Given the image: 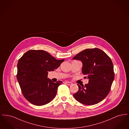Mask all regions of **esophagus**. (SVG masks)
I'll use <instances>...</instances> for the list:
<instances>
[{"label": "esophagus", "mask_w": 129, "mask_h": 129, "mask_svg": "<svg viewBox=\"0 0 129 129\" xmlns=\"http://www.w3.org/2000/svg\"><path fill=\"white\" fill-rule=\"evenodd\" d=\"M65 83L68 85V86H71L72 84H73V83H71V82H65Z\"/></svg>", "instance_id": "1"}]
</instances>
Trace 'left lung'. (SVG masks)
Segmentation results:
<instances>
[{
    "label": "left lung",
    "mask_w": 129,
    "mask_h": 129,
    "mask_svg": "<svg viewBox=\"0 0 129 129\" xmlns=\"http://www.w3.org/2000/svg\"><path fill=\"white\" fill-rule=\"evenodd\" d=\"M80 60L82 72L87 76L88 83L77 84L79 90L73 95L80 103L87 105L97 104L108 94L114 79V66L110 58L99 48L86 49L73 58Z\"/></svg>",
    "instance_id": "left-lung-1"
}]
</instances>
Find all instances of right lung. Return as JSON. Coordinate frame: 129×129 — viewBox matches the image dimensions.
<instances>
[{"label": "right lung", "instance_id": "right-lung-1", "mask_svg": "<svg viewBox=\"0 0 129 129\" xmlns=\"http://www.w3.org/2000/svg\"><path fill=\"white\" fill-rule=\"evenodd\" d=\"M64 61V59H56L43 50H31L25 53L19 59L17 74L25 98L38 106L52 101L62 82L54 83L47 78V74L49 72L59 67Z\"/></svg>", "mask_w": 129, "mask_h": 129}]
</instances>
